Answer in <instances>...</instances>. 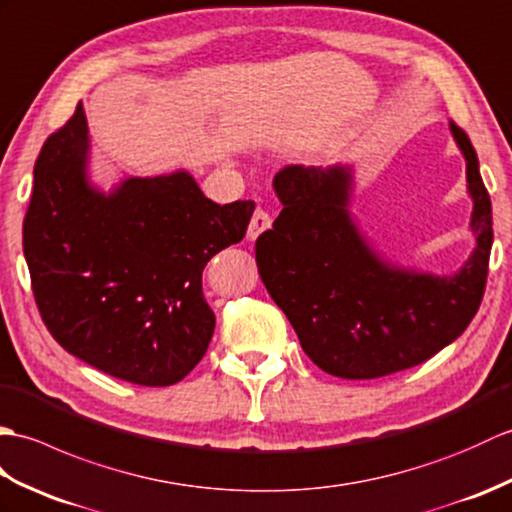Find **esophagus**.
Returning a JSON list of instances; mask_svg holds the SVG:
<instances>
[{"mask_svg": "<svg viewBox=\"0 0 512 512\" xmlns=\"http://www.w3.org/2000/svg\"><path fill=\"white\" fill-rule=\"evenodd\" d=\"M269 227H271L269 214L263 208H256L252 214V221H249V227H247V238L249 241H254V238H258L265 230H269Z\"/></svg>", "mask_w": 512, "mask_h": 512, "instance_id": "obj_1", "label": "esophagus"}]
</instances>
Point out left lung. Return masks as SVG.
I'll use <instances>...</instances> for the list:
<instances>
[{
	"mask_svg": "<svg viewBox=\"0 0 512 512\" xmlns=\"http://www.w3.org/2000/svg\"><path fill=\"white\" fill-rule=\"evenodd\" d=\"M467 160L475 249L453 276L396 267L350 214L352 166H285L282 212L256 241L258 274L302 350L339 379H377L434 357L478 313L493 245L491 199L469 135L449 122Z\"/></svg>",
	"mask_w": 512,
	"mask_h": 512,
	"instance_id": "left-lung-1",
	"label": "left lung"
}]
</instances>
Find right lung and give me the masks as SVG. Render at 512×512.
<instances>
[{
    "label": "right lung",
    "mask_w": 512,
    "mask_h": 512,
    "mask_svg": "<svg viewBox=\"0 0 512 512\" xmlns=\"http://www.w3.org/2000/svg\"><path fill=\"white\" fill-rule=\"evenodd\" d=\"M87 162L78 102L34 164L24 256L39 313L56 342L89 366L149 388L173 385L214 333L203 267L243 241L254 201L219 206L186 170L129 177L102 192Z\"/></svg>",
    "instance_id": "add662e5"
}]
</instances>
